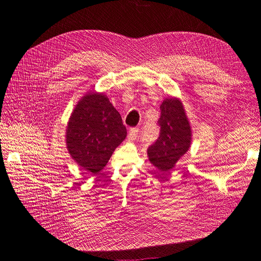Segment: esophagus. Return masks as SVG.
Segmentation results:
<instances>
[{"mask_svg": "<svg viewBox=\"0 0 261 261\" xmlns=\"http://www.w3.org/2000/svg\"><path fill=\"white\" fill-rule=\"evenodd\" d=\"M138 135H139V128H138V127H133V128H130V130H129L128 137H129L130 139H136V138L138 137Z\"/></svg>", "mask_w": 261, "mask_h": 261, "instance_id": "esophagus-1", "label": "esophagus"}]
</instances>
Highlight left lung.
<instances>
[{
    "mask_svg": "<svg viewBox=\"0 0 261 261\" xmlns=\"http://www.w3.org/2000/svg\"><path fill=\"white\" fill-rule=\"evenodd\" d=\"M158 124L160 136L149 147L148 156L159 169L168 171L191 145V126L182 102L176 98L165 99Z\"/></svg>",
    "mask_w": 261,
    "mask_h": 261,
    "instance_id": "8db88e82",
    "label": "left lung"
}]
</instances>
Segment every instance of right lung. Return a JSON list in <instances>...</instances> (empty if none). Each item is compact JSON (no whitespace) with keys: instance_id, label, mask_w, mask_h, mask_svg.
Segmentation results:
<instances>
[{"instance_id":"obj_1","label":"right lung","mask_w":261,"mask_h":261,"mask_svg":"<svg viewBox=\"0 0 261 261\" xmlns=\"http://www.w3.org/2000/svg\"><path fill=\"white\" fill-rule=\"evenodd\" d=\"M126 135L120 113L107 96L93 93L83 97L71 113L67 149L79 166L96 173L107 165Z\"/></svg>"}]
</instances>
